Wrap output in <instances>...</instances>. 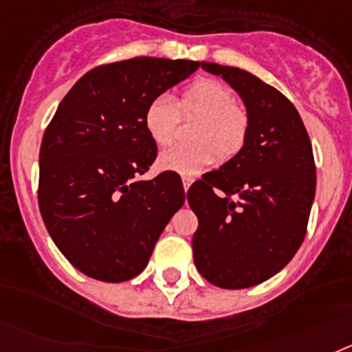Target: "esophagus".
Segmentation results:
<instances>
[{
	"label": "esophagus",
	"instance_id": "obj_1",
	"mask_svg": "<svg viewBox=\"0 0 352 352\" xmlns=\"http://www.w3.org/2000/svg\"><path fill=\"white\" fill-rule=\"evenodd\" d=\"M193 184V177H182V186H184V191H188L189 186Z\"/></svg>",
	"mask_w": 352,
	"mask_h": 352
}]
</instances>
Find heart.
Returning a JSON list of instances; mask_svg holds the SVG:
<instances>
[{
	"mask_svg": "<svg viewBox=\"0 0 352 352\" xmlns=\"http://www.w3.org/2000/svg\"><path fill=\"white\" fill-rule=\"evenodd\" d=\"M179 111L198 115L191 131L195 143L177 145L159 155V166L184 177L204 172L218 159H230L243 151L250 133V113L234 100L230 87L218 79H197L184 88L180 100L161 94L151 99L143 111V125L152 142L166 146L175 140Z\"/></svg>",
	"mask_w": 352,
	"mask_h": 352,
	"instance_id": "heart-1",
	"label": "heart"
}]
</instances>
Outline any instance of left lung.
I'll return each mask as SVG.
<instances>
[{
    "instance_id": "obj_1",
    "label": "left lung",
    "mask_w": 352,
    "mask_h": 352,
    "mask_svg": "<svg viewBox=\"0 0 352 352\" xmlns=\"http://www.w3.org/2000/svg\"><path fill=\"white\" fill-rule=\"evenodd\" d=\"M201 69L239 94L250 133L239 154L189 188L195 265L212 285L246 289L282 271L303 243L316 197L314 152L282 91L237 67L201 62Z\"/></svg>"
}]
</instances>
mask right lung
<instances>
[{
	"label": "right lung",
	"mask_w": 352,
	"mask_h": 352,
	"mask_svg": "<svg viewBox=\"0 0 352 352\" xmlns=\"http://www.w3.org/2000/svg\"><path fill=\"white\" fill-rule=\"evenodd\" d=\"M198 67L148 56L96 67L70 88L47 125L38 207L58 250L87 276L118 283L142 273L184 204L175 172L138 180L157 155L143 111Z\"/></svg>",
	"instance_id": "obj_1"
}]
</instances>
